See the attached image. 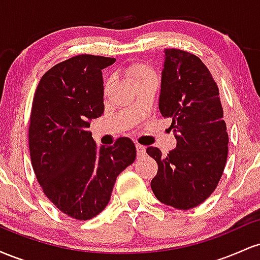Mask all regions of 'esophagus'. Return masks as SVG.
<instances>
[{"label":"esophagus","mask_w":260,"mask_h":260,"mask_svg":"<svg viewBox=\"0 0 260 260\" xmlns=\"http://www.w3.org/2000/svg\"><path fill=\"white\" fill-rule=\"evenodd\" d=\"M136 148H137V154H138V157L144 156V155H145V148L143 147V145H140V144H137Z\"/></svg>","instance_id":"obj_1"}]
</instances>
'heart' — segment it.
I'll use <instances>...</instances> for the list:
<instances>
[{"label":"heart","mask_w":260,"mask_h":260,"mask_svg":"<svg viewBox=\"0 0 260 260\" xmlns=\"http://www.w3.org/2000/svg\"><path fill=\"white\" fill-rule=\"evenodd\" d=\"M127 76L133 80V83L136 85H139L140 83L145 82V80L154 78L155 74L154 71L151 70V67H149L148 64L142 63V62H134L131 63L126 68Z\"/></svg>","instance_id":"1"}]
</instances>
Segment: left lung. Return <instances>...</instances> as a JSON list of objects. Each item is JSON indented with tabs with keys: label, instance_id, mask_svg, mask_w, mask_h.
Here are the masks:
<instances>
[{
	"label": "left lung",
	"instance_id": "1",
	"mask_svg": "<svg viewBox=\"0 0 260 260\" xmlns=\"http://www.w3.org/2000/svg\"><path fill=\"white\" fill-rule=\"evenodd\" d=\"M161 76L159 110L171 120L169 129L177 145L166 156L157 148L147 149L159 166L151 189L164 204L188 210L217 187L228 160L229 134L219 88L198 56L166 49Z\"/></svg>",
	"mask_w": 260,
	"mask_h": 260
}]
</instances>
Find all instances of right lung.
<instances>
[{"label": "right lung", "mask_w": 260, "mask_h": 260, "mask_svg": "<svg viewBox=\"0 0 260 260\" xmlns=\"http://www.w3.org/2000/svg\"><path fill=\"white\" fill-rule=\"evenodd\" d=\"M116 58L74 56L41 77L32 99L29 151L44 194L66 215L89 220L109 204L117 176L136 160L122 137L98 148L88 128L104 112L101 70Z\"/></svg>", "instance_id": "1"}]
</instances>
